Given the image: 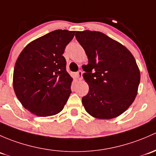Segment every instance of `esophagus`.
<instances>
[{"label":"esophagus","instance_id":"obj_1","mask_svg":"<svg viewBox=\"0 0 156 156\" xmlns=\"http://www.w3.org/2000/svg\"><path fill=\"white\" fill-rule=\"evenodd\" d=\"M76 75H77V78L80 80L83 79V71H82V70H79L77 73H76Z\"/></svg>","mask_w":156,"mask_h":156}]
</instances>
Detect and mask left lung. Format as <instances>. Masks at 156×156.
<instances>
[{
  "label": "left lung",
  "instance_id": "left-lung-1",
  "mask_svg": "<svg viewBox=\"0 0 156 156\" xmlns=\"http://www.w3.org/2000/svg\"><path fill=\"white\" fill-rule=\"evenodd\" d=\"M89 59L83 78L89 91L82 98L88 113L101 119L119 116L137 94L140 73L134 56L123 45L99 31H76Z\"/></svg>",
  "mask_w": 156,
  "mask_h": 156
}]
</instances>
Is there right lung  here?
Listing matches in <instances>:
<instances>
[{
  "label": "right lung",
  "mask_w": 156,
  "mask_h": 156,
  "mask_svg": "<svg viewBox=\"0 0 156 156\" xmlns=\"http://www.w3.org/2000/svg\"><path fill=\"white\" fill-rule=\"evenodd\" d=\"M75 31L55 30L27 45L17 58L13 89L26 110L49 116L63 110L71 93L72 79L63 55Z\"/></svg>",
  "instance_id": "1"
}]
</instances>
